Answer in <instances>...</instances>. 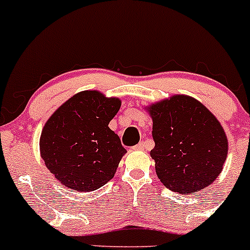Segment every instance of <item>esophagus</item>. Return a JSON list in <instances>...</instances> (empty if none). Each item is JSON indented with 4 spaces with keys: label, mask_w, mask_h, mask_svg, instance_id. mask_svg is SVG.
I'll list each match as a JSON object with an SVG mask.
<instances>
[{
    "label": "esophagus",
    "mask_w": 250,
    "mask_h": 250,
    "mask_svg": "<svg viewBox=\"0 0 250 250\" xmlns=\"http://www.w3.org/2000/svg\"><path fill=\"white\" fill-rule=\"evenodd\" d=\"M144 147H145V144L143 142H140L139 144L134 145L132 148H133V150H144Z\"/></svg>",
    "instance_id": "1"
}]
</instances>
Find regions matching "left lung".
<instances>
[{
	"label": "left lung",
	"mask_w": 250,
	"mask_h": 250,
	"mask_svg": "<svg viewBox=\"0 0 250 250\" xmlns=\"http://www.w3.org/2000/svg\"><path fill=\"white\" fill-rule=\"evenodd\" d=\"M155 147L156 173L173 192L200 191L217 178L228 153L220 122L203 104L176 94L147 107Z\"/></svg>",
	"instance_id": "1"
}]
</instances>
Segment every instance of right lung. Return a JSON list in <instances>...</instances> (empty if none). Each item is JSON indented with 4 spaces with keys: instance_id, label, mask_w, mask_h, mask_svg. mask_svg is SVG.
Wrapping results in <instances>:
<instances>
[{
    "instance_id": "right-lung-1",
    "label": "right lung",
    "mask_w": 250,
    "mask_h": 250,
    "mask_svg": "<svg viewBox=\"0 0 250 250\" xmlns=\"http://www.w3.org/2000/svg\"><path fill=\"white\" fill-rule=\"evenodd\" d=\"M120 105L118 98L83 91L47 120L40 137L41 158L62 186L93 191L113 178L126 152L118 134L108 127Z\"/></svg>"
}]
</instances>
